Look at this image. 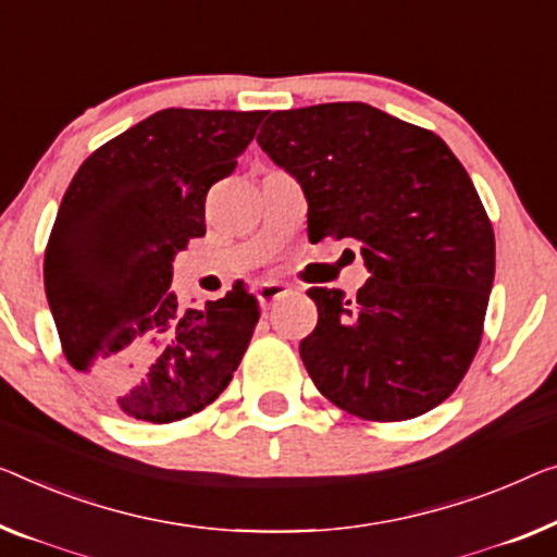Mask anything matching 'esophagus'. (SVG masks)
I'll list each match as a JSON object with an SVG mask.
<instances>
[{
	"mask_svg": "<svg viewBox=\"0 0 557 557\" xmlns=\"http://www.w3.org/2000/svg\"><path fill=\"white\" fill-rule=\"evenodd\" d=\"M287 293H289V287L285 285V282L270 280V282H262V285L257 287V300H260L262 307H268L275 300H280V297H285Z\"/></svg>",
	"mask_w": 557,
	"mask_h": 557,
	"instance_id": "obj_1",
	"label": "esophagus"
}]
</instances>
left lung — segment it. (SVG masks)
Returning <instances> with one entry per match:
<instances>
[{
  "instance_id": "obj_1",
  "label": "left lung",
  "mask_w": 557,
  "mask_h": 557,
  "mask_svg": "<svg viewBox=\"0 0 557 557\" xmlns=\"http://www.w3.org/2000/svg\"><path fill=\"white\" fill-rule=\"evenodd\" d=\"M257 145L302 187L310 239H355L370 272L355 300L307 289L312 383L368 420L437 408L475 358L495 277L491 220L458 157L364 102L270 112Z\"/></svg>"
}]
</instances>
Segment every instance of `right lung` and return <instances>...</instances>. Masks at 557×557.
<instances>
[{
  "instance_id": "add662e5",
  "label": "right lung",
  "mask_w": 557,
  "mask_h": 557,
  "mask_svg": "<svg viewBox=\"0 0 557 557\" xmlns=\"http://www.w3.org/2000/svg\"><path fill=\"white\" fill-rule=\"evenodd\" d=\"M264 112L160 110L74 174L45 255L66 360L129 418L174 422L218 400L260 318L239 285L180 307L174 255L205 235V197L235 170Z\"/></svg>"
}]
</instances>
